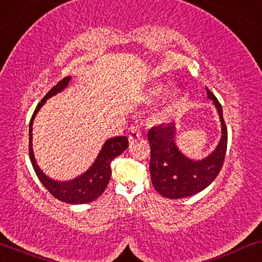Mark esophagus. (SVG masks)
I'll use <instances>...</instances> for the list:
<instances>
[{"label":"esophagus","instance_id":"34e87169","mask_svg":"<svg viewBox=\"0 0 262 262\" xmlns=\"http://www.w3.org/2000/svg\"><path fill=\"white\" fill-rule=\"evenodd\" d=\"M142 138V130L138 126H132L128 131V141L130 143H135L136 141Z\"/></svg>","mask_w":262,"mask_h":262}]
</instances>
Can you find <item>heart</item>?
<instances>
[{"instance_id": "obj_1", "label": "heart", "mask_w": 262, "mask_h": 262, "mask_svg": "<svg viewBox=\"0 0 262 262\" xmlns=\"http://www.w3.org/2000/svg\"><path fill=\"white\" fill-rule=\"evenodd\" d=\"M164 91V87L161 84H155L152 85L151 88L149 89V98H157L162 94ZM182 101H184V94L180 89L173 88L170 91H168L166 94H164L162 99V103H161L160 107V116L167 117L170 116L171 113H174L175 111L179 108V106L181 105Z\"/></svg>"}]
</instances>
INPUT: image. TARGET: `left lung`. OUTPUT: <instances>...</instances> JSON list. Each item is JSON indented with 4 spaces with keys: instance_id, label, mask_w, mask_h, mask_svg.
Returning a JSON list of instances; mask_svg holds the SVG:
<instances>
[{
    "instance_id": "1",
    "label": "left lung",
    "mask_w": 262,
    "mask_h": 262,
    "mask_svg": "<svg viewBox=\"0 0 262 262\" xmlns=\"http://www.w3.org/2000/svg\"><path fill=\"white\" fill-rule=\"evenodd\" d=\"M207 98L212 100L222 125V136L214 150L202 160H193L179 149L175 142V123L150 128V175L154 187L162 196L179 199L191 196L205 189L223 166L228 144V131L223 110L216 96L206 88Z\"/></svg>"
}]
</instances>
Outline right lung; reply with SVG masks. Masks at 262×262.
<instances>
[{
	"instance_id": "1",
	"label": "right lung",
	"mask_w": 262,
	"mask_h": 262,
	"mask_svg": "<svg viewBox=\"0 0 262 262\" xmlns=\"http://www.w3.org/2000/svg\"><path fill=\"white\" fill-rule=\"evenodd\" d=\"M71 81V76H67L59 81L44 98L38 103L33 116L30 121V159L33 166V169L37 174V177L44 187L55 196L56 199L60 202L68 204H87L93 200L98 199L100 195L105 191L107 185H108L111 174V161L123 154L128 146V141L126 136H118V137H112L103 143L101 150L96 156V159L91 167L88 168L84 173H82L78 177L71 179L68 181H59L55 179L50 178L44 171L40 169V167L37 164L35 161L33 146H32V126H33L34 118L39 112V110L44 106L46 100L52 98L58 93L63 92Z\"/></svg>"
}]
</instances>
